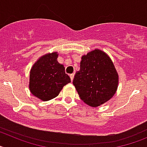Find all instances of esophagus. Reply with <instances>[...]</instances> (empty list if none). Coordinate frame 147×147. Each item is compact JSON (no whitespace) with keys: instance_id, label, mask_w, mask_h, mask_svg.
Returning <instances> with one entry per match:
<instances>
[{"instance_id":"esophagus-1","label":"esophagus","mask_w":147,"mask_h":147,"mask_svg":"<svg viewBox=\"0 0 147 147\" xmlns=\"http://www.w3.org/2000/svg\"><path fill=\"white\" fill-rule=\"evenodd\" d=\"M70 77H71V81H73V80H74V74H70Z\"/></svg>"}]
</instances>
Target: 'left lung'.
Masks as SVG:
<instances>
[{"label":"left lung","instance_id":"1","mask_svg":"<svg viewBox=\"0 0 147 147\" xmlns=\"http://www.w3.org/2000/svg\"><path fill=\"white\" fill-rule=\"evenodd\" d=\"M73 84L83 102L96 107L116 93L119 74L110 57L96 49L82 57L80 69L76 73Z\"/></svg>","mask_w":147,"mask_h":147}]
</instances>
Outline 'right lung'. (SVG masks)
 <instances>
[{
	"label": "right lung",
	"mask_w": 147,
	"mask_h": 147,
	"mask_svg": "<svg viewBox=\"0 0 147 147\" xmlns=\"http://www.w3.org/2000/svg\"><path fill=\"white\" fill-rule=\"evenodd\" d=\"M58 55L57 51L44 54L30 71V92L44 102L57 96L62 88L71 82L64 65L58 62Z\"/></svg>",
	"instance_id": "right-lung-1"
}]
</instances>
